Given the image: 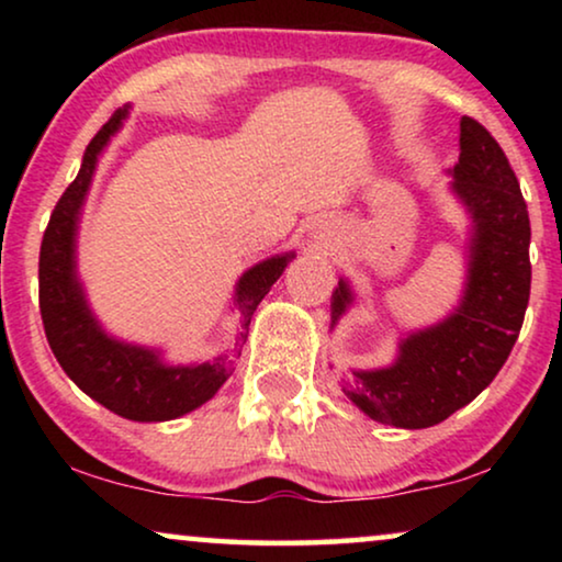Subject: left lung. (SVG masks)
I'll return each instance as SVG.
<instances>
[{"label":"left lung","instance_id":"1","mask_svg":"<svg viewBox=\"0 0 562 562\" xmlns=\"http://www.w3.org/2000/svg\"><path fill=\"white\" fill-rule=\"evenodd\" d=\"M452 189L473 217V252L463 304L432 329L409 335L394 366L356 371L345 394L368 417L404 429L440 425L471 404L509 358L525 322L532 263L529 214L509 158L481 122L460 120ZM350 304L340 281L333 325Z\"/></svg>","mask_w":562,"mask_h":562}]
</instances>
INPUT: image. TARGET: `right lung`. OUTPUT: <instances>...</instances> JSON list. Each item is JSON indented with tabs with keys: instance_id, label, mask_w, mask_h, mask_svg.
Segmentation results:
<instances>
[{
	"instance_id": "1",
	"label": "right lung",
	"mask_w": 562,
	"mask_h": 562,
	"mask_svg": "<svg viewBox=\"0 0 562 562\" xmlns=\"http://www.w3.org/2000/svg\"><path fill=\"white\" fill-rule=\"evenodd\" d=\"M125 114L127 106H122L91 137L79 176L68 183L50 214L48 227H45L41 263H37L41 317L53 356L83 394L125 419L164 422L196 409L206 398L217 394V389L235 371V358L240 352H235L233 358L220 356L212 363L196 368H166L160 366L156 352L106 337L83 302L81 286L74 273L76 220H79L91 176H94L97 156L110 140V135L117 133ZM289 258L291 256L263 260L250 268L237 283L235 296L243 314L237 345L248 337L252 312L279 281Z\"/></svg>"
}]
</instances>
